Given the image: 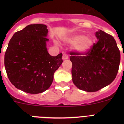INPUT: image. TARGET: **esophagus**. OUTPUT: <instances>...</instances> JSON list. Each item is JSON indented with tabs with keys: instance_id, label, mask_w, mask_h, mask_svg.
Returning a JSON list of instances; mask_svg holds the SVG:
<instances>
[{
	"instance_id": "1",
	"label": "esophagus",
	"mask_w": 124,
	"mask_h": 124,
	"mask_svg": "<svg viewBox=\"0 0 124 124\" xmlns=\"http://www.w3.org/2000/svg\"><path fill=\"white\" fill-rule=\"evenodd\" d=\"M62 59H63V60H65V59H68V54H67V53H63V56H62Z\"/></svg>"
}]
</instances>
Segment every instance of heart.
<instances>
[{
    "label": "heart",
    "mask_w": 124,
    "mask_h": 124,
    "mask_svg": "<svg viewBox=\"0 0 124 124\" xmlns=\"http://www.w3.org/2000/svg\"><path fill=\"white\" fill-rule=\"evenodd\" d=\"M67 43L73 45L74 48L78 53H85L91 49L93 44V39L82 34H75L66 39Z\"/></svg>",
    "instance_id": "heart-1"
}]
</instances>
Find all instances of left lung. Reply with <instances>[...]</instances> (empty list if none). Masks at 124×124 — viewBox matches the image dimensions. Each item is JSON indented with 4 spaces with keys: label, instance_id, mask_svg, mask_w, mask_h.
I'll use <instances>...</instances> for the list:
<instances>
[{
    "label": "left lung",
    "instance_id": "1",
    "mask_svg": "<svg viewBox=\"0 0 124 124\" xmlns=\"http://www.w3.org/2000/svg\"><path fill=\"white\" fill-rule=\"evenodd\" d=\"M95 36L97 42L87 53H70L72 82L86 92H96L110 84L119 67L121 54L114 38L101 30Z\"/></svg>",
    "mask_w": 124,
    "mask_h": 124
}]
</instances>
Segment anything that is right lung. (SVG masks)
Instances as JSON below:
<instances>
[{"label": "right lung", "mask_w": 124, "mask_h": 124, "mask_svg": "<svg viewBox=\"0 0 124 124\" xmlns=\"http://www.w3.org/2000/svg\"><path fill=\"white\" fill-rule=\"evenodd\" d=\"M47 26L30 24L14 34L5 54V67L10 82L20 90L37 94L48 89L53 75L63 62L47 51Z\"/></svg>", "instance_id": "obj_1"}]
</instances>
